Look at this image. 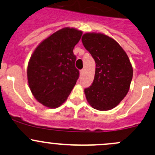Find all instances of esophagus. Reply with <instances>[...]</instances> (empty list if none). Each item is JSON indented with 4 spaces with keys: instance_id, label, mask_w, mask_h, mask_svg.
<instances>
[{
    "instance_id": "34e87169",
    "label": "esophagus",
    "mask_w": 155,
    "mask_h": 155,
    "mask_svg": "<svg viewBox=\"0 0 155 155\" xmlns=\"http://www.w3.org/2000/svg\"><path fill=\"white\" fill-rule=\"evenodd\" d=\"M84 70H81V71H80V75H81V76H82V75L83 74H84Z\"/></svg>"
}]
</instances>
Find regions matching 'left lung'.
Here are the masks:
<instances>
[{
	"mask_svg": "<svg viewBox=\"0 0 155 155\" xmlns=\"http://www.w3.org/2000/svg\"><path fill=\"white\" fill-rule=\"evenodd\" d=\"M82 41L96 62L94 82L84 89L87 102L99 110L113 109L128 94L132 80L128 56L114 39L102 33L87 32Z\"/></svg>",
	"mask_w": 155,
	"mask_h": 155,
	"instance_id": "8db88e82",
	"label": "left lung"
}]
</instances>
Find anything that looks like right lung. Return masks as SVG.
I'll use <instances>...</instances> for the list:
<instances>
[{"label": "right lung", "mask_w": 155, "mask_h": 155, "mask_svg": "<svg viewBox=\"0 0 155 155\" xmlns=\"http://www.w3.org/2000/svg\"><path fill=\"white\" fill-rule=\"evenodd\" d=\"M82 32L64 27L41 42L27 66V79L32 95L38 102L56 108L68 99L79 76L75 67L73 48Z\"/></svg>", "instance_id": "obj_1"}]
</instances>
